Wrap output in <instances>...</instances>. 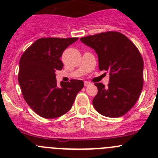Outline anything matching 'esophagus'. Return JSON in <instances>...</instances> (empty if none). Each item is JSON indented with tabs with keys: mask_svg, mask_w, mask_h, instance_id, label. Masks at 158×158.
Returning <instances> with one entry per match:
<instances>
[{
	"mask_svg": "<svg viewBox=\"0 0 158 158\" xmlns=\"http://www.w3.org/2000/svg\"><path fill=\"white\" fill-rule=\"evenodd\" d=\"M91 85V83H90V82H88V81H85V87H88V85Z\"/></svg>",
	"mask_w": 158,
	"mask_h": 158,
	"instance_id": "1",
	"label": "esophagus"
}]
</instances>
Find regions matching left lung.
<instances>
[{
	"label": "left lung",
	"mask_w": 158,
	"mask_h": 158,
	"mask_svg": "<svg viewBox=\"0 0 158 158\" xmlns=\"http://www.w3.org/2000/svg\"><path fill=\"white\" fill-rule=\"evenodd\" d=\"M93 48L100 70L109 72V83H95L98 94L92 101L104 116H123L136 104L143 85V60L134 43L121 32L109 31L81 38Z\"/></svg>",
	"instance_id": "1"
}]
</instances>
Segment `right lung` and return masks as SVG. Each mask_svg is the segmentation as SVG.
Returning a JSON list of instances; mask_svg holds the SVG:
<instances>
[{
  "instance_id": "add662e5",
  "label": "right lung",
  "mask_w": 158,
  "mask_h": 158,
  "mask_svg": "<svg viewBox=\"0 0 158 158\" xmlns=\"http://www.w3.org/2000/svg\"><path fill=\"white\" fill-rule=\"evenodd\" d=\"M77 38L46 37L37 40L21 56L18 80L27 104L35 113L46 118L67 113L84 87L81 80L72 79L57 86L56 70L64 67V51Z\"/></svg>"
}]
</instances>
